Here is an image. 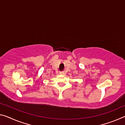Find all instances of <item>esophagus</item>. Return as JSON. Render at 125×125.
Returning <instances> with one entry per match:
<instances>
[{
	"instance_id": "1",
	"label": "esophagus",
	"mask_w": 125,
	"mask_h": 125,
	"mask_svg": "<svg viewBox=\"0 0 125 125\" xmlns=\"http://www.w3.org/2000/svg\"><path fill=\"white\" fill-rule=\"evenodd\" d=\"M60 74L61 75H65V73L64 72H60Z\"/></svg>"
}]
</instances>
